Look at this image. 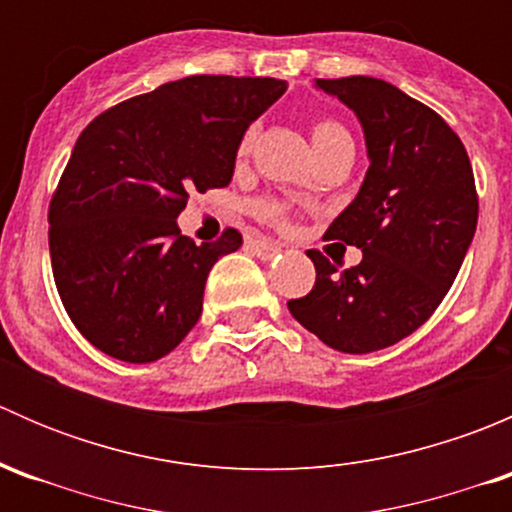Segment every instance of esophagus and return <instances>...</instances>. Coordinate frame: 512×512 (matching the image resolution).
I'll return each instance as SVG.
<instances>
[{
	"mask_svg": "<svg viewBox=\"0 0 512 512\" xmlns=\"http://www.w3.org/2000/svg\"><path fill=\"white\" fill-rule=\"evenodd\" d=\"M250 250L255 252L260 260H272V257H277L282 252V245H277V242L267 240V237H255V240H250Z\"/></svg>",
	"mask_w": 512,
	"mask_h": 512,
	"instance_id": "1",
	"label": "esophagus"
}]
</instances>
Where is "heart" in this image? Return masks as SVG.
Returning <instances> with one entry per match:
<instances>
[{"instance_id":"1","label":"heart","mask_w":512,"mask_h":512,"mask_svg":"<svg viewBox=\"0 0 512 512\" xmlns=\"http://www.w3.org/2000/svg\"><path fill=\"white\" fill-rule=\"evenodd\" d=\"M257 138V126L245 128V133L240 136V143H237L235 156L237 160H245L252 153V146H255ZM312 146L317 151V156H324L329 151H337L342 146H352V136H349L347 128L337 121V118H317L312 123ZM252 215L262 223L277 227V230H289L294 225V213L292 205L287 200L280 198H260L252 203Z\"/></svg>"}]
</instances>
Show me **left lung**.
Here are the masks:
<instances>
[{
  "instance_id": "obj_1",
  "label": "left lung",
  "mask_w": 512,
  "mask_h": 512,
  "mask_svg": "<svg viewBox=\"0 0 512 512\" xmlns=\"http://www.w3.org/2000/svg\"><path fill=\"white\" fill-rule=\"evenodd\" d=\"M317 86L364 126V185L324 235L364 257L344 270L339 257L307 250L317 280L287 307L327 347L376 352L416 332L451 289L478 225L476 178L458 133L426 103L371 76Z\"/></svg>"
}]
</instances>
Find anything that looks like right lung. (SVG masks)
Instances as JSON below:
<instances>
[{
    "mask_svg": "<svg viewBox=\"0 0 512 512\" xmlns=\"http://www.w3.org/2000/svg\"><path fill=\"white\" fill-rule=\"evenodd\" d=\"M285 91L265 76H185L81 131L51 195L49 252L66 314L103 354L148 364L195 327L210 267L242 235L195 245L175 218L193 190L230 183L240 136Z\"/></svg>",
    "mask_w": 512,
    "mask_h": 512,
    "instance_id": "add662e5",
    "label": "right lung"
}]
</instances>
